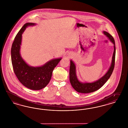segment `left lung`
I'll return each mask as SVG.
<instances>
[{
  "label": "left lung",
  "mask_w": 128,
  "mask_h": 128,
  "mask_svg": "<svg viewBox=\"0 0 128 128\" xmlns=\"http://www.w3.org/2000/svg\"><path fill=\"white\" fill-rule=\"evenodd\" d=\"M104 33L106 35L109 40L112 42L114 46V51L113 55L111 66L106 74L98 80L93 83H81L78 80L76 73V66L73 61H70V66L69 70V79L72 86L78 92L83 94H88L94 92L101 88L110 78L112 74L114 67L116 47L115 42L113 37L107 32L104 31Z\"/></svg>",
  "instance_id": "left-lung-1"
}]
</instances>
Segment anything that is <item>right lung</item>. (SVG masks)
I'll list each match as a JSON object with an SVG mask.
<instances>
[{
	"mask_svg": "<svg viewBox=\"0 0 128 128\" xmlns=\"http://www.w3.org/2000/svg\"><path fill=\"white\" fill-rule=\"evenodd\" d=\"M34 24L31 22L26 23L17 33L12 45L11 57L14 73L20 83L28 88L40 90L48 84L54 68L61 59L52 60L42 66L36 67L29 66L23 60L20 54L22 34L26 27Z\"/></svg>",
	"mask_w": 128,
	"mask_h": 128,
	"instance_id": "obj_1",
	"label": "right lung"
}]
</instances>
